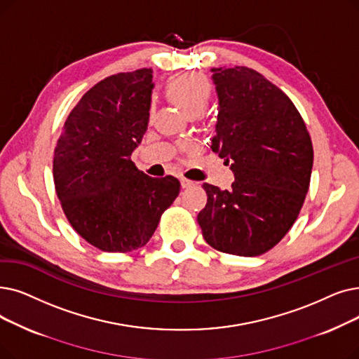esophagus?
I'll return each instance as SVG.
<instances>
[{"instance_id":"1","label":"esophagus","mask_w":359,"mask_h":359,"mask_svg":"<svg viewBox=\"0 0 359 359\" xmlns=\"http://www.w3.org/2000/svg\"><path fill=\"white\" fill-rule=\"evenodd\" d=\"M180 184H182V188H183V189H186V188H189V186H192L194 183H192L191 180H188V179L180 177Z\"/></svg>"}]
</instances>
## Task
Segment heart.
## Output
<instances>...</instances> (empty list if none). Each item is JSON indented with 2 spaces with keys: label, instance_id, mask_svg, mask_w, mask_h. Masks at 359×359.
<instances>
[{
  "label": "heart",
  "instance_id": "b5f03b06",
  "mask_svg": "<svg viewBox=\"0 0 359 359\" xmlns=\"http://www.w3.org/2000/svg\"><path fill=\"white\" fill-rule=\"evenodd\" d=\"M168 97L189 117H198L205 111L211 100V85L204 76L183 73L173 77L167 86Z\"/></svg>",
  "mask_w": 359,
  "mask_h": 359
}]
</instances>
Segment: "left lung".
Returning <instances> with one entry per match:
<instances>
[{
    "mask_svg": "<svg viewBox=\"0 0 359 359\" xmlns=\"http://www.w3.org/2000/svg\"><path fill=\"white\" fill-rule=\"evenodd\" d=\"M218 100L211 149L235 176L231 189L204 183L202 236L222 252L257 257L289 231L305 201L314 151L305 123L283 90L258 72L211 69Z\"/></svg>",
    "mask_w": 359,
    "mask_h": 359,
    "instance_id": "8db88e82",
    "label": "left lung"
}]
</instances>
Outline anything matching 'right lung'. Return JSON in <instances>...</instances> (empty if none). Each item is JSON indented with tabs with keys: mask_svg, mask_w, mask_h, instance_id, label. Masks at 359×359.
<instances>
[{
	"mask_svg": "<svg viewBox=\"0 0 359 359\" xmlns=\"http://www.w3.org/2000/svg\"><path fill=\"white\" fill-rule=\"evenodd\" d=\"M152 89L151 69L101 81L73 108L54 151L67 220L105 252L147 245L180 191L176 177H149L130 158L148 129Z\"/></svg>",
	"mask_w": 359,
	"mask_h": 359,
	"instance_id": "obj_1",
	"label": "right lung"
}]
</instances>
